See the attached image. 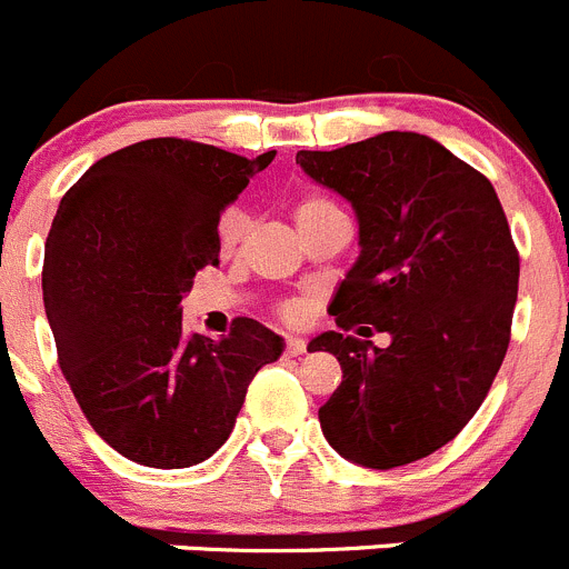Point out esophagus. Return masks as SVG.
I'll list each match as a JSON object with an SVG mask.
<instances>
[{"label": "esophagus", "mask_w": 569, "mask_h": 569, "mask_svg": "<svg viewBox=\"0 0 569 569\" xmlns=\"http://www.w3.org/2000/svg\"><path fill=\"white\" fill-rule=\"evenodd\" d=\"M286 353H289V357H302V353H306V339L289 337V342H286Z\"/></svg>", "instance_id": "1"}]
</instances>
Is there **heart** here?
<instances>
[{"label":"heart","instance_id":"1","mask_svg":"<svg viewBox=\"0 0 569 569\" xmlns=\"http://www.w3.org/2000/svg\"><path fill=\"white\" fill-rule=\"evenodd\" d=\"M337 216H345V212L339 210L337 201L328 199L326 193H306L295 204L297 227L315 224V221H322V219H337ZM247 227H249V221L243 212H238V210L227 212L224 219H221V227H219L221 249H224V252H232V249L241 243V238L247 236ZM302 311H306V306L295 300V302H286L283 309H280V315H283L286 320H300Z\"/></svg>","mask_w":569,"mask_h":569}]
</instances>
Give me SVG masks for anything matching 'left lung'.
Returning a JSON list of instances; mask_svg holds the SVG:
<instances>
[{
	"instance_id": "obj_1",
	"label": "left lung",
	"mask_w": 569,
	"mask_h": 569,
	"mask_svg": "<svg viewBox=\"0 0 569 569\" xmlns=\"http://www.w3.org/2000/svg\"><path fill=\"white\" fill-rule=\"evenodd\" d=\"M315 182L359 221V258L328 311L342 385L320 427L345 460L396 469L438 452L480 410L506 359L519 254L491 182L416 131H385L337 151H297ZM365 321V327L358 322ZM391 333L387 349L362 336Z\"/></svg>"
}]
</instances>
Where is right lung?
<instances>
[{"label": "right lung", "mask_w": 569, "mask_h": 569, "mask_svg": "<svg viewBox=\"0 0 569 569\" xmlns=\"http://www.w3.org/2000/svg\"><path fill=\"white\" fill-rule=\"evenodd\" d=\"M272 159L157 137L98 159L58 204L41 272L58 365L94 432L134 463L219 452L249 381L283 353L247 317L221 339L182 328L196 272L219 263L221 212Z\"/></svg>", "instance_id": "add662e5"}]
</instances>
